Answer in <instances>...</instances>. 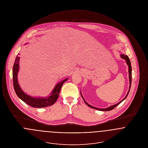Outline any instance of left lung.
<instances>
[{"label":"left lung","instance_id":"8db88e82","mask_svg":"<svg viewBox=\"0 0 148 148\" xmlns=\"http://www.w3.org/2000/svg\"><path fill=\"white\" fill-rule=\"evenodd\" d=\"M120 57L122 58V59H124V60H125V61H126V63H127V65H128V72H129V90H128V92H127V95H126V96H125V97L123 99V100H121L120 101H119V103H118L117 104H114V105H113V106H109L108 108H96V107H94V106H90V104H89L83 98V95H82V92H80V94H81V95H82V97L83 98V100H84V101L85 103L87 105V106H89V107H90V108H92V109H96V110H100V111H103V112H106V111H110V110H113V109H114L116 106H118L119 104H120L123 100H124L125 99L127 98V95H128V94H129V91H130V87H131V84H132V65H131V63H130V59H129V57L127 56H126V55H124V54H120Z\"/></svg>","mask_w":148,"mask_h":148}]
</instances>
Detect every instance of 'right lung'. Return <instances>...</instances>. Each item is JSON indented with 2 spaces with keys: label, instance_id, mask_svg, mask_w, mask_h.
<instances>
[{
  "label": "right lung",
  "instance_id": "1",
  "mask_svg": "<svg viewBox=\"0 0 148 148\" xmlns=\"http://www.w3.org/2000/svg\"><path fill=\"white\" fill-rule=\"evenodd\" d=\"M19 59L20 56H16L14 65L13 68V85L14 90L17 96L23 101L24 103L27 104L30 106L36 108H45L49 106L53 105L57 100L59 97V94L61 88L64 83L68 80V78H66L60 82L58 83L55 86L54 89L52 90L49 96L47 97H33L22 90V89L19 84L18 80V73L19 70Z\"/></svg>",
  "mask_w": 148,
  "mask_h": 148
}]
</instances>
